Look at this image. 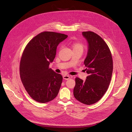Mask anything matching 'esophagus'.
Masks as SVG:
<instances>
[{
	"mask_svg": "<svg viewBox=\"0 0 132 132\" xmlns=\"http://www.w3.org/2000/svg\"><path fill=\"white\" fill-rule=\"evenodd\" d=\"M63 79H65V80H68L70 78V76H68V75H64V76H63Z\"/></svg>",
	"mask_w": 132,
	"mask_h": 132,
	"instance_id": "obj_1",
	"label": "esophagus"
}]
</instances>
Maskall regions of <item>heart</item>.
Instances as JSON below:
<instances>
[{
	"label": "heart",
	"mask_w": 132,
	"mask_h": 132,
	"mask_svg": "<svg viewBox=\"0 0 132 132\" xmlns=\"http://www.w3.org/2000/svg\"><path fill=\"white\" fill-rule=\"evenodd\" d=\"M72 46L73 48V50L78 48H82V45L80 43H73L72 44Z\"/></svg>",
	"instance_id": "heart-1"
}]
</instances>
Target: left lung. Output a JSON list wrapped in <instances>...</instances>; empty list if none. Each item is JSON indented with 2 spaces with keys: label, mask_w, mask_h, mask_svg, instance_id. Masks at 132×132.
I'll return each instance as SVG.
<instances>
[{
  "label": "left lung",
  "mask_w": 132,
  "mask_h": 132,
  "mask_svg": "<svg viewBox=\"0 0 132 132\" xmlns=\"http://www.w3.org/2000/svg\"><path fill=\"white\" fill-rule=\"evenodd\" d=\"M88 43L84 61L88 76L85 81L76 78L73 96L78 101L90 105L99 101L106 91L112 77L113 61L106 43L96 33L83 32Z\"/></svg>",
  "instance_id": "1"
}]
</instances>
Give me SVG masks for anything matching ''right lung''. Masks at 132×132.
I'll list each match as a JSON object with an SVG mask.
<instances>
[{
  "instance_id": "obj_1",
  "label": "right lung",
  "mask_w": 132,
  "mask_h": 132,
  "mask_svg": "<svg viewBox=\"0 0 132 132\" xmlns=\"http://www.w3.org/2000/svg\"><path fill=\"white\" fill-rule=\"evenodd\" d=\"M68 36L54 32H43L27 44L22 55L20 75L30 96L35 101L46 103L57 96L63 80L49 65L55 57L59 44Z\"/></svg>"
}]
</instances>
